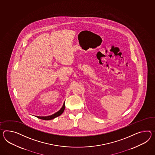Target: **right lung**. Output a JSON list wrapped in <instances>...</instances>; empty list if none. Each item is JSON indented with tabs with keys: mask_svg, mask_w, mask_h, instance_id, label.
Masks as SVG:
<instances>
[{
	"mask_svg": "<svg viewBox=\"0 0 155 155\" xmlns=\"http://www.w3.org/2000/svg\"><path fill=\"white\" fill-rule=\"evenodd\" d=\"M65 109V102L63 104V105L62 106V107L61 108L60 110H59L58 112L55 113V114H54L51 115H50V116H47V117H38L37 116L36 117L39 118V119H41L42 120H51L53 119L55 117H58L59 116H60L62 114V113H63V111H64Z\"/></svg>",
	"mask_w": 155,
	"mask_h": 155,
	"instance_id": "right-lung-1",
	"label": "right lung"
}]
</instances>
